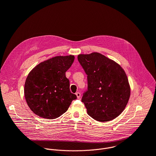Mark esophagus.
Instances as JSON below:
<instances>
[{
	"instance_id": "34e87169",
	"label": "esophagus",
	"mask_w": 156,
	"mask_h": 156,
	"mask_svg": "<svg viewBox=\"0 0 156 156\" xmlns=\"http://www.w3.org/2000/svg\"><path fill=\"white\" fill-rule=\"evenodd\" d=\"M75 94H76V97H77L78 99H80V97H81V94H80L79 92L76 93Z\"/></svg>"
}]
</instances>
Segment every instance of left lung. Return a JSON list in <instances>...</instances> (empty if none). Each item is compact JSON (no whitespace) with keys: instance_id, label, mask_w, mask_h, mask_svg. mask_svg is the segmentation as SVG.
<instances>
[{"instance_id":"left-lung-1","label":"left lung","mask_w":156,"mask_h":156,"mask_svg":"<svg viewBox=\"0 0 156 156\" xmlns=\"http://www.w3.org/2000/svg\"><path fill=\"white\" fill-rule=\"evenodd\" d=\"M78 60L87 75V91L81 99L87 114L101 122L114 120L124 110L130 97L125 72L98 52L80 54Z\"/></svg>"}]
</instances>
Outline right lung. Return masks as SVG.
Returning <instances> with one entry per match:
<instances>
[{
  "mask_svg": "<svg viewBox=\"0 0 156 156\" xmlns=\"http://www.w3.org/2000/svg\"><path fill=\"white\" fill-rule=\"evenodd\" d=\"M74 59L72 55L54 57L41 62L29 73L25 83V98L36 115L55 119L76 99L70 92V82L65 76Z\"/></svg>",
  "mask_w": 156,
  "mask_h": 156,
  "instance_id": "obj_1",
  "label": "right lung"
}]
</instances>
